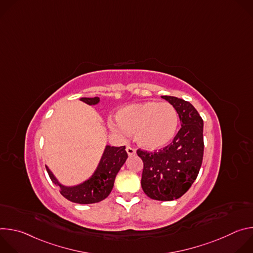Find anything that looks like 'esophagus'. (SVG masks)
<instances>
[{
    "mask_svg": "<svg viewBox=\"0 0 253 253\" xmlns=\"http://www.w3.org/2000/svg\"><path fill=\"white\" fill-rule=\"evenodd\" d=\"M126 151H127V153H128V155H134V154H136V150H135L134 148H132L131 146H127V147H126Z\"/></svg>",
    "mask_w": 253,
    "mask_h": 253,
    "instance_id": "obj_1",
    "label": "esophagus"
}]
</instances>
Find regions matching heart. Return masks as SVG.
I'll return each instance as SVG.
<instances>
[{
  "instance_id": "1",
  "label": "heart",
  "mask_w": 253,
  "mask_h": 253,
  "mask_svg": "<svg viewBox=\"0 0 253 253\" xmlns=\"http://www.w3.org/2000/svg\"><path fill=\"white\" fill-rule=\"evenodd\" d=\"M116 121L123 132L135 136L141 147L155 150L173 140L178 127V114L168 102L147 101L122 108Z\"/></svg>"
}]
</instances>
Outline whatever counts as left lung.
Wrapping results in <instances>:
<instances>
[{"instance_id":"left-lung-1","label":"left lung","mask_w":253,"mask_h":253,"mask_svg":"<svg viewBox=\"0 0 253 253\" xmlns=\"http://www.w3.org/2000/svg\"><path fill=\"white\" fill-rule=\"evenodd\" d=\"M162 98L174 106L181 128L169 145L154 152L137 149V155L143 161V191L151 199L171 201L185 194L198 176L204 152L203 120L189 102Z\"/></svg>"}]
</instances>
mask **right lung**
<instances>
[{"label":"right lung","mask_w":253,"mask_h":253,"mask_svg":"<svg viewBox=\"0 0 253 253\" xmlns=\"http://www.w3.org/2000/svg\"><path fill=\"white\" fill-rule=\"evenodd\" d=\"M81 100L89 105H94L99 102L98 97L81 98ZM127 157L125 146H107L94 175L86 182L75 187H64L58 184L57 180L47 166L46 169L52 181L60 186V192L66 199L79 204H91L102 201L110 194L115 177Z\"/></svg>","instance_id":"add662e5"}]
</instances>
